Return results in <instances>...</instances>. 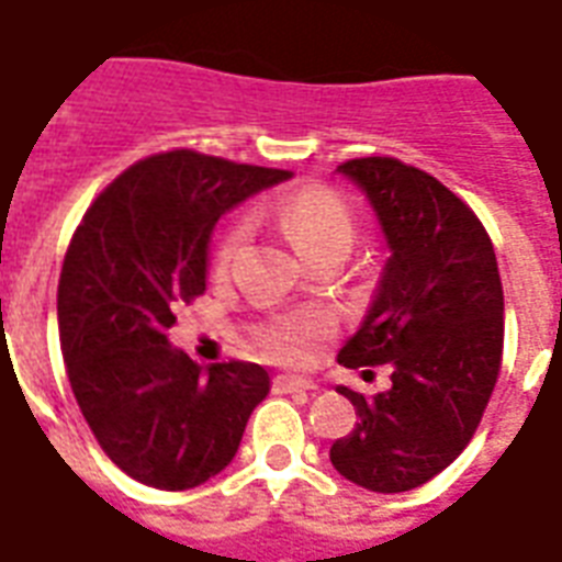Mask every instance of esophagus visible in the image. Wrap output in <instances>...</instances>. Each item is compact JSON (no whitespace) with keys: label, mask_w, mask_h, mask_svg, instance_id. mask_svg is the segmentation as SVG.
<instances>
[{"label":"esophagus","mask_w":562,"mask_h":562,"mask_svg":"<svg viewBox=\"0 0 562 562\" xmlns=\"http://www.w3.org/2000/svg\"><path fill=\"white\" fill-rule=\"evenodd\" d=\"M314 380H305V376H290V374H278L276 376V392H311Z\"/></svg>","instance_id":"esophagus-1"}]
</instances>
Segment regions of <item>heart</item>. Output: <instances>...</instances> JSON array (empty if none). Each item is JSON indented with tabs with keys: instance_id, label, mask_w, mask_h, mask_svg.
<instances>
[{
	"instance_id": "obj_1",
	"label": "heart",
	"mask_w": 562,
	"mask_h": 562,
	"mask_svg": "<svg viewBox=\"0 0 562 562\" xmlns=\"http://www.w3.org/2000/svg\"><path fill=\"white\" fill-rule=\"evenodd\" d=\"M276 221L305 260L321 254L323 248H331V245L350 248V241H353L350 212L341 203V196H335L326 188H302L296 194L284 196L276 206ZM241 241H245V227L233 224L231 231L221 236L218 251H215L218 269H227L233 263ZM329 331L331 317L326 311L302 308L272 314L257 329V338L263 344L266 353L276 356L281 362H302L314 350V344L323 341Z\"/></svg>"
}]
</instances>
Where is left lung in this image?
I'll use <instances>...</instances> for the list:
<instances>
[{
	"label": "left lung",
	"mask_w": 562,
	"mask_h": 562,
	"mask_svg": "<svg viewBox=\"0 0 562 562\" xmlns=\"http://www.w3.org/2000/svg\"><path fill=\"white\" fill-rule=\"evenodd\" d=\"M376 215L389 257L344 368L392 366V386L353 401L359 422L329 449L353 485L401 494L464 452L488 407L503 359V284L482 221L464 200L398 158L338 167Z\"/></svg>",
	"instance_id": "1"
}]
</instances>
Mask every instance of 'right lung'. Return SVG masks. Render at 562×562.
<instances>
[{
  "mask_svg": "<svg viewBox=\"0 0 562 562\" xmlns=\"http://www.w3.org/2000/svg\"><path fill=\"white\" fill-rule=\"evenodd\" d=\"M284 179L286 170L161 151L119 176L68 245L56 311L74 398L110 461L149 488L218 476L269 395L266 368L196 366L167 331L173 311L206 290L221 215Z\"/></svg>",
  "mask_w": 562,
  "mask_h": 562,
  "instance_id": "obj_1",
  "label": "right lung"
}]
</instances>
